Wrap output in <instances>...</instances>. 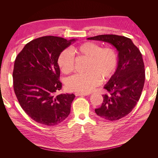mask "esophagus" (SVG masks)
<instances>
[{"label": "esophagus", "instance_id": "esophagus-1", "mask_svg": "<svg viewBox=\"0 0 158 158\" xmlns=\"http://www.w3.org/2000/svg\"><path fill=\"white\" fill-rule=\"evenodd\" d=\"M88 94H83V93H78L76 92L75 93V95L76 96H85V95H87Z\"/></svg>", "mask_w": 158, "mask_h": 158}]
</instances>
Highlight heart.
<instances>
[{"mask_svg":"<svg viewBox=\"0 0 158 158\" xmlns=\"http://www.w3.org/2000/svg\"><path fill=\"white\" fill-rule=\"evenodd\" d=\"M74 51L79 56L89 59V61L85 68L86 73L74 74L66 80V88L70 91L88 93L99 84L100 78L107 80L116 70L118 57L112 48H102L96 43L85 42L76 47ZM57 63L64 74H69L74 70V58L69 49L61 52Z\"/></svg>","mask_w":158,"mask_h":158,"instance_id":"obj_1","label":"heart"}]
</instances>
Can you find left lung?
Masks as SVG:
<instances>
[{
  "label": "left lung",
  "instance_id": "8db88e82",
  "mask_svg": "<svg viewBox=\"0 0 158 158\" xmlns=\"http://www.w3.org/2000/svg\"><path fill=\"white\" fill-rule=\"evenodd\" d=\"M89 40L109 43L118 51V63L114 74L104 85L102 106L95 109L98 116L117 121L130 113L139 100L145 81V70L140 50L131 39L117 35H99Z\"/></svg>",
  "mask_w": 158,
  "mask_h": 158
}]
</instances>
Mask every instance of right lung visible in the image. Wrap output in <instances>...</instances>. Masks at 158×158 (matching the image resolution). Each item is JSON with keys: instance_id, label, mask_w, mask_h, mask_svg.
Masks as SVG:
<instances>
[{"instance_id": "right-lung-1", "label": "right lung", "mask_w": 158, "mask_h": 158, "mask_svg": "<svg viewBox=\"0 0 158 158\" xmlns=\"http://www.w3.org/2000/svg\"><path fill=\"white\" fill-rule=\"evenodd\" d=\"M74 41L55 36L39 37L27 44L16 56L12 74L14 92L23 111L37 123L54 126L70 113L75 95H56L62 88L57 60Z\"/></svg>"}]
</instances>
